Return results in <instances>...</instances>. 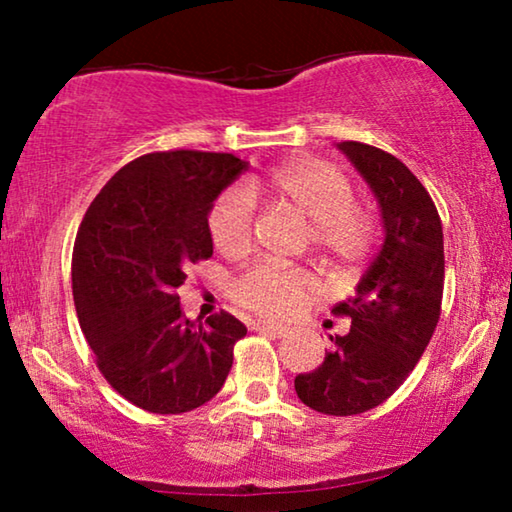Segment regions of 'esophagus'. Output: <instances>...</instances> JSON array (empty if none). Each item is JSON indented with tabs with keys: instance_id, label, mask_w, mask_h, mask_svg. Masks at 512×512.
Here are the masks:
<instances>
[{
	"instance_id": "34e87169",
	"label": "esophagus",
	"mask_w": 512,
	"mask_h": 512,
	"mask_svg": "<svg viewBox=\"0 0 512 512\" xmlns=\"http://www.w3.org/2000/svg\"><path fill=\"white\" fill-rule=\"evenodd\" d=\"M251 328H254V331H258V333H268V335H275V338H284L286 333V326H282V324H272V321H265V319H258V321H254V324H251Z\"/></svg>"
}]
</instances>
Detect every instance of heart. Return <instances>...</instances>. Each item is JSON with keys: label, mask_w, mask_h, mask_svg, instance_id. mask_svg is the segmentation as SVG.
<instances>
[{"label": "heart", "mask_w": 512, "mask_h": 512, "mask_svg": "<svg viewBox=\"0 0 512 512\" xmlns=\"http://www.w3.org/2000/svg\"><path fill=\"white\" fill-rule=\"evenodd\" d=\"M265 193L307 223L310 247L331 265H352L373 242V221L352 205V186L333 165L317 158H296L265 181ZM256 186L230 188L209 212L207 228L214 247L228 256L244 254L251 242ZM312 282L303 272L256 265L230 286V296L258 314L286 317L296 312Z\"/></svg>", "instance_id": "1"}]
</instances>
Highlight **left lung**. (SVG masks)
Returning <instances> with one entry per match:
<instances>
[{"mask_svg": "<svg viewBox=\"0 0 512 512\" xmlns=\"http://www.w3.org/2000/svg\"><path fill=\"white\" fill-rule=\"evenodd\" d=\"M338 149L373 191L384 240L354 296L333 307L352 328L328 338L324 363L296 377V394L312 410L347 417L387 401L422 359L440 319L445 254L438 209L401 160L361 142Z\"/></svg>", "mask_w": 512, "mask_h": 512, "instance_id": "left-lung-1", "label": "left lung"}]
</instances>
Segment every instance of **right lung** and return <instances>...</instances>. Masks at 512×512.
Returning <instances> with one entry per match:
<instances>
[{"label": "right lung", "mask_w": 512, "mask_h": 512, "mask_svg": "<svg viewBox=\"0 0 512 512\" xmlns=\"http://www.w3.org/2000/svg\"><path fill=\"white\" fill-rule=\"evenodd\" d=\"M247 165L230 153H146L83 216L72 258L76 317L97 368L137 408L181 415L226 382L247 326L228 312L195 324L177 289L212 256L209 212Z\"/></svg>", "instance_id": "right-lung-1"}]
</instances>
